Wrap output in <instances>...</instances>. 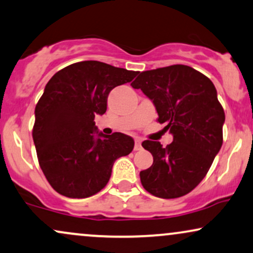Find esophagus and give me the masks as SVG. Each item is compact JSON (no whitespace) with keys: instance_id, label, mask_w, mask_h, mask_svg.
<instances>
[{"instance_id":"1","label":"esophagus","mask_w":253,"mask_h":253,"mask_svg":"<svg viewBox=\"0 0 253 253\" xmlns=\"http://www.w3.org/2000/svg\"><path fill=\"white\" fill-rule=\"evenodd\" d=\"M141 149H142V139L137 137V138H135V150L138 151L141 150Z\"/></svg>"}]
</instances>
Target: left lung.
Listing matches in <instances>:
<instances>
[{
	"label": "left lung",
	"instance_id": "obj_1",
	"mask_svg": "<svg viewBox=\"0 0 253 253\" xmlns=\"http://www.w3.org/2000/svg\"><path fill=\"white\" fill-rule=\"evenodd\" d=\"M155 104L157 121L167 124L173 142L144 141L154 163L139 172L146 191L160 198H178L192 191L223 144L224 109L213 83L191 67L174 64L138 73L131 83Z\"/></svg>",
	"mask_w": 253,
	"mask_h": 253
}]
</instances>
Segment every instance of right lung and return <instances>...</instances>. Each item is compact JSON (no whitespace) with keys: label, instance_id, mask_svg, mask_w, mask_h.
I'll return each instance as SVG.
<instances>
[{"label":"right lung","instance_id":"obj_1","mask_svg":"<svg viewBox=\"0 0 253 253\" xmlns=\"http://www.w3.org/2000/svg\"><path fill=\"white\" fill-rule=\"evenodd\" d=\"M137 74L83 61L57 71L46 83L35 108L33 139L41 169L60 195L86 198L99 192L115 161L132 151L131 137L103 135L93 120L107 111L109 92Z\"/></svg>","mask_w":253,"mask_h":253}]
</instances>
